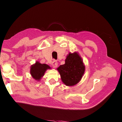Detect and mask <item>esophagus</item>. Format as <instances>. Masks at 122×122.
<instances>
[{"label":"esophagus","instance_id":"1","mask_svg":"<svg viewBox=\"0 0 122 122\" xmlns=\"http://www.w3.org/2000/svg\"><path fill=\"white\" fill-rule=\"evenodd\" d=\"M57 66H58V62H57V61L54 60V61H53V62H52V66L53 67L56 68V67H57Z\"/></svg>","mask_w":122,"mask_h":122}]
</instances>
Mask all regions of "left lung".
<instances>
[{"mask_svg":"<svg viewBox=\"0 0 122 122\" xmlns=\"http://www.w3.org/2000/svg\"><path fill=\"white\" fill-rule=\"evenodd\" d=\"M57 70L62 82L66 86H72L76 85L81 79L85 66L82 59L77 52L70 53L65 59V64L60 65Z\"/></svg>","mask_w":122,"mask_h":122,"instance_id":"8db88e82","label":"left lung"}]
</instances>
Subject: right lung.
Here are the masks:
<instances>
[{
	"mask_svg": "<svg viewBox=\"0 0 122 122\" xmlns=\"http://www.w3.org/2000/svg\"><path fill=\"white\" fill-rule=\"evenodd\" d=\"M49 68H51L49 65L36 62V64L31 66L30 74L33 78L36 80H39L44 75L45 71Z\"/></svg>",
	"mask_w": 122,
	"mask_h": 122,
	"instance_id": "add662e5",
	"label": "right lung"
}]
</instances>
